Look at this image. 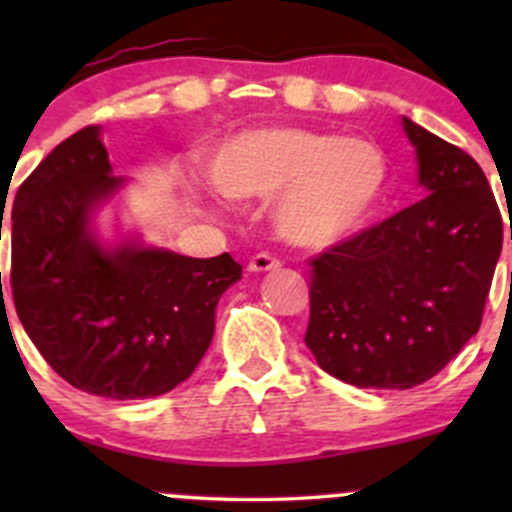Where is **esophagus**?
Segmentation results:
<instances>
[{"label":"esophagus","instance_id":"34e87169","mask_svg":"<svg viewBox=\"0 0 512 512\" xmlns=\"http://www.w3.org/2000/svg\"><path fill=\"white\" fill-rule=\"evenodd\" d=\"M247 270L250 272H272V270H280V260L272 255H267V252H260V255L252 257L250 262H247Z\"/></svg>","mask_w":512,"mask_h":512}]
</instances>
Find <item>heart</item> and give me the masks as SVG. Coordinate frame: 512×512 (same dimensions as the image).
I'll list each match as a JSON object with an SVG mask.
<instances>
[{"mask_svg":"<svg viewBox=\"0 0 512 512\" xmlns=\"http://www.w3.org/2000/svg\"><path fill=\"white\" fill-rule=\"evenodd\" d=\"M384 153L364 138L299 126H260L227 138L210 180L230 200L272 198V227L294 247L319 250L359 230L386 188Z\"/></svg>","mask_w":512,"mask_h":512,"instance_id":"heart-1","label":"heart"}]
</instances>
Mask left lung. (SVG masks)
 Returning a JSON list of instances; mask_svg holds the SVG:
<instances>
[{"label":"left lung","mask_w":512,"mask_h":512,"mask_svg":"<svg viewBox=\"0 0 512 512\" xmlns=\"http://www.w3.org/2000/svg\"><path fill=\"white\" fill-rule=\"evenodd\" d=\"M404 131L426 195L312 260L304 344L327 374L359 389H411L461 352L503 250L498 203L476 160L406 116Z\"/></svg>","instance_id":"left-lung-1"}]
</instances>
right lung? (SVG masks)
Returning a JSON list of instances; mask_svg holds the SVG:
<instances>
[{"instance_id": "add662e5", "label": "right lung", "mask_w": 512, "mask_h": 512, "mask_svg": "<svg viewBox=\"0 0 512 512\" xmlns=\"http://www.w3.org/2000/svg\"><path fill=\"white\" fill-rule=\"evenodd\" d=\"M128 180L113 175L101 128L54 148L14 195L12 285L24 332L51 369L103 399H153L188 379L215 334V307L242 267L106 242L96 215ZM2 285V275H0Z\"/></svg>"}]
</instances>
